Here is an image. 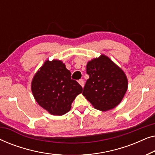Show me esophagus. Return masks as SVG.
Wrapping results in <instances>:
<instances>
[{"mask_svg": "<svg viewBox=\"0 0 155 155\" xmlns=\"http://www.w3.org/2000/svg\"><path fill=\"white\" fill-rule=\"evenodd\" d=\"M78 82H79V84H80V85H81L82 87H84V80H78Z\"/></svg>", "mask_w": 155, "mask_h": 155, "instance_id": "obj_1", "label": "esophagus"}]
</instances>
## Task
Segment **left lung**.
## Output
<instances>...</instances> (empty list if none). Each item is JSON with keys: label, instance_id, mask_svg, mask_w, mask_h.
<instances>
[{"label": "left lung", "instance_id": "8db88e82", "mask_svg": "<svg viewBox=\"0 0 155 155\" xmlns=\"http://www.w3.org/2000/svg\"><path fill=\"white\" fill-rule=\"evenodd\" d=\"M87 80L82 94L96 109L106 111L122 101L127 89L126 74L109 57L101 54L87 64Z\"/></svg>", "mask_w": 155, "mask_h": 155}]
</instances>
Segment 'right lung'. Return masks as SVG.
I'll return each mask as SVG.
<instances>
[{"label":"right lung","instance_id":"add662e5","mask_svg":"<svg viewBox=\"0 0 155 155\" xmlns=\"http://www.w3.org/2000/svg\"><path fill=\"white\" fill-rule=\"evenodd\" d=\"M31 92L39 106L52 115L62 116L71 110L82 87L71 79V73L61 61H46L34 76Z\"/></svg>","mask_w":155,"mask_h":155}]
</instances>
